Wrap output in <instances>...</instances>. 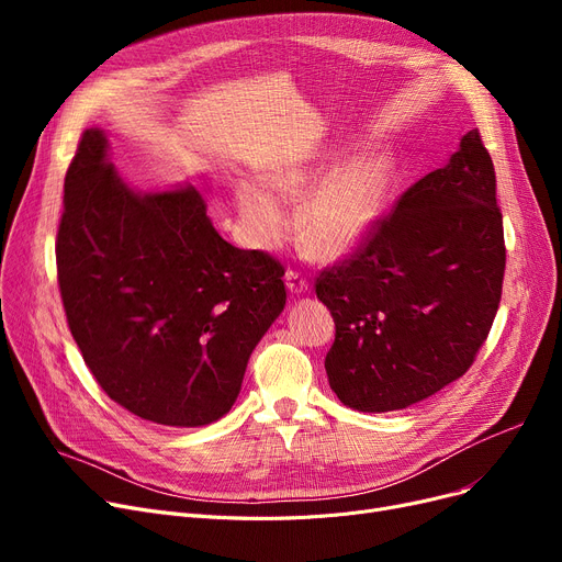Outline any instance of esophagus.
Here are the masks:
<instances>
[{
	"label": "esophagus",
	"instance_id": "34e87169",
	"mask_svg": "<svg viewBox=\"0 0 562 562\" xmlns=\"http://www.w3.org/2000/svg\"><path fill=\"white\" fill-rule=\"evenodd\" d=\"M284 280H286V289L293 293V296H301V293H305L310 289V282L296 271H286Z\"/></svg>",
	"mask_w": 562,
	"mask_h": 562
}]
</instances>
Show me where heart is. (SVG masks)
Segmentation results:
<instances>
[{
    "instance_id": "obj_1",
    "label": "heart",
    "mask_w": 562,
    "mask_h": 562,
    "mask_svg": "<svg viewBox=\"0 0 562 562\" xmlns=\"http://www.w3.org/2000/svg\"><path fill=\"white\" fill-rule=\"evenodd\" d=\"M394 170L396 159L387 147H369L346 159L341 147H318L266 170L263 187L255 180L236 182L241 229L255 248H276L291 229L286 204L301 200L296 221L303 246L318 259H344L385 216Z\"/></svg>"
}]
</instances>
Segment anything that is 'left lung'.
<instances>
[{
	"label": "left lung",
	"instance_id": "left-lung-1",
	"mask_svg": "<svg viewBox=\"0 0 562 562\" xmlns=\"http://www.w3.org/2000/svg\"><path fill=\"white\" fill-rule=\"evenodd\" d=\"M504 271L494 164L471 130L360 255L316 280L337 328L330 390L350 409L392 412L451 385L487 339Z\"/></svg>",
	"mask_w": 562,
	"mask_h": 562
}]
</instances>
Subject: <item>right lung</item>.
<instances>
[{
	"instance_id": "right-lung-1",
	"label": "right lung",
	"mask_w": 562,
	"mask_h": 562,
	"mask_svg": "<svg viewBox=\"0 0 562 562\" xmlns=\"http://www.w3.org/2000/svg\"><path fill=\"white\" fill-rule=\"evenodd\" d=\"M86 130L56 239L70 333L100 387L136 417L200 428L227 415L286 303L284 269L227 244L198 184L138 191Z\"/></svg>"
}]
</instances>
